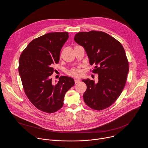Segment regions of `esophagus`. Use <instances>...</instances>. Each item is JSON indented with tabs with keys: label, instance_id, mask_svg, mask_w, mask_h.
Instances as JSON below:
<instances>
[{
	"label": "esophagus",
	"instance_id": "esophagus-1",
	"mask_svg": "<svg viewBox=\"0 0 148 148\" xmlns=\"http://www.w3.org/2000/svg\"><path fill=\"white\" fill-rule=\"evenodd\" d=\"M80 81H81V80H80L79 79H74V82H75V84H77V83L79 82Z\"/></svg>",
	"mask_w": 148,
	"mask_h": 148
}]
</instances>
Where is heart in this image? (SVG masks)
Wrapping results in <instances>:
<instances>
[{
    "instance_id": "heart-1",
    "label": "heart",
    "mask_w": 148,
    "mask_h": 148,
    "mask_svg": "<svg viewBox=\"0 0 148 148\" xmlns=\"http://www.w3.org/2000/svg\"><path fill=\"white\" fill-rule=\"evenodd\" d=\"M67 73L69 75L71 76L80 77L82 74V71L79 67H77V68H73L70 70L69 71H68Z\"/></svg>"
}]
</instances>
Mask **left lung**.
Masks as SVG:
<instances>
[{
  "label": "left lung",
  "instance_id": "8db88e82",
  "mask_svg": "<svg viewBox=\"0 0 148 148\" xmlns=\"http://www.w3.org/2000/svg\"><path fill=\"white\" fill-rule=\"evenodd\" d=\"M74 40L82 46L93 72L98 74V82L83 79L87 88L83 97L90 108L100 110L112 105L125 85L129 71L128 62L122 45L110 35L91 31L77 33Z\"/></svg>",
  "mask_w": 148,
  "mask_h": 148
}]
</instances>
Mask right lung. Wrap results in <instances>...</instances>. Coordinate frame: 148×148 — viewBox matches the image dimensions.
I'll list each match as a JSON object with an SVG mask.
<instances>
[{"label": "right lung", "instance_id": "right-lung-1", "mask_svg": "<svg viewBox=\"0 0 148 148\" xmlns=\"http://www.w3.org/2000/svg\"><path fill=\"white\" fill-rule=\"evenodd\" d=\"M68 38L67 32L43 35L32 40L20 58L18 71L25 93L37 109L46 113L59 110L66 93L75 84L73 78L67 76L60 77L56 84L51 78Z\"/></svg>", "mask_w": 148, "mask_h": 148}]
</instances>
